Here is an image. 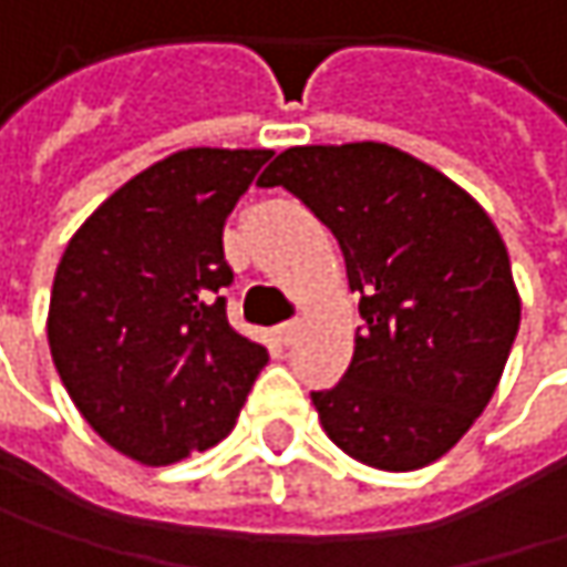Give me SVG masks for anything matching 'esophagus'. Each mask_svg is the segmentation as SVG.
Returning <instances> with one entry per match:
<instances>
[{"instance_id": "34e87169", "label": "esophagus", "mask_w": 567, "mask_h": 567, "mask_svg": "<svg viewBox=\"0 0 567 567\" xmlns=\"http://www.w3.org/2000/svg\"><path fill=\"white\" fill-rule=\"evenodd\" d=\"M274 336H277V342L280 344H293L297 342V336H300V326H297V322H284V326L274 329Z\"/></svg>"}]
</instances>
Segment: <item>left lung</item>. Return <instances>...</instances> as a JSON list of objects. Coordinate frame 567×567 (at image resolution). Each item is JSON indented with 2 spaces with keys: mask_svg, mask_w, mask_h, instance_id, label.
Returning <instances> with one entry per match:
<instances>
[{
  "mask_svg": "<svg viewBox=\"0 0 567 567\" xmlns=\"http://www.w3.org/2000/svg\"><path fill=\"white\" fill-rule=\"evenodd\" d=\"M261 186H287L332 228L364 326L332 390L312 393L354 462L416 471L442 458L501 384L519 290L484 206L381 142L287 147Z\"/></svg>",
  "mask_w": 567,
  "mask_h": 567,
  "instance_id": "left-lung-1",
  "label": "left lung"
}]
</instances>
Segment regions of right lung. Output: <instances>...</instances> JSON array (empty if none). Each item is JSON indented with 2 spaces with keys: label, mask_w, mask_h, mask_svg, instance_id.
<instances>
[{
  "label": "right lung",
  "mask_w": 567,
  "mask_h": 567,
  "mask_svg": "<svg viewBox=\"0 0 567 567\" xmlns=\"http://www.w3.org/2000/svg\"><path fill=\"white\" fill-rule=\"evenodd\" d=\"M267 147H186L122 183L66 241L48 306L63 386L105 445L147 467L238 423L267 348L238 336L223 225Z\"/></svg>",
  "instance_id": "1"
}]
</instances>
